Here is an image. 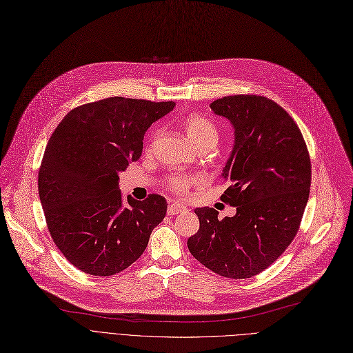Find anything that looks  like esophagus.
<instances>
[{"label":"esophagus","mask_w":353,"mask_h":353,"mask_svg":"<svg viewBox=\"0 0 353 353\" xmlns=\"http://www.w3.org/2000/svg\"><path fill=\"white\" fill-rule=\"evenodd\" d=\"M185 210H186V206H183V205H181V203H176V202H172V203L168 205L167 213H168L170 216H174V214L182 213V212H185Z\"/></svg>","instance_id":"esophagus-1"}]
</instances>
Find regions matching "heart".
I'll use <instances>...</instances> for the list:
<instances>
[{"instance_id": "obj_1", "label": "heart", "mask_w": 353, "mask_h": 353, "mask_svg": "<svg viewBox=\"0 0 353 353\" xmlns=\"http://www.w3.org/2000/svg\"><path fill=\"white\" fill-rule=\"evenodd\" d=\"M181 125L185 131L186 139L198 150L203 147H214L219 139V131L216 125L206 117L192 113L188 114L181 120ZM155 135L151 137V143ZM150 143V147H151ZM202 185V178L196 175H183V174H171L165 178V186L170 191L178 196H185L192 191L194 188Z\"/></svg>"}]
</instances>
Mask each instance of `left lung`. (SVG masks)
<instances>
[{
  "mask_svg": "<svg viewBox=\"0 0 353 353\" xmlns=\"http://www.w3.org/2000/svg\"><path fill=\"white\" fill-rule=\"evenodd\" d=\"M210 107L234 127L223 170L230 186L221 199L237 212L219 219L213 208L195 209L201 226L188 249L216 274L250 279L273 264L300 229L311 186L310 152L292 117L264 96H225Z\"/></svg>",
  "mask_w": 353,
  "mask_h": 353,
  "instance_id": "8db88e82",
  "label": "left lung"
}]
</instances>
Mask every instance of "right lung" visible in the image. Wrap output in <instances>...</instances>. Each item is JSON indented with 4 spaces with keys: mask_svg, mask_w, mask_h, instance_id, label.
Here are the masks:
<instances>
[{
    "mask_svg": "<svg viewBox=\"0 0 353 353\" xmlns=\"http://www.w3.org/2000/svg\"><path fill=\"white\" fill-rule=\"evenodd\" d=\"M174 101L108 97L70 110L52 132L38 172L48 230L76 268L107 277L145 250L167 213L164 196L123 203L119 172L143 152L148 127Z\"/></svg>",
    "mask_w": 353,
    "mask_h": 353,
    "instance_id": "right-lung-1",
    "label": "right lung"
}]
</instances>
